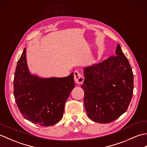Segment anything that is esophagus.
Instances as JSON below:
<instances>
[{
    "mask_svg": "<svg viewBox=\"0 0 147 147\" xmlns=\"http://www.w3.org/2000/svg\"><path fill=\"white\" fill-rule=\"evenodd\" d=\"M74 79L77 84L83 83L84 78L78 71H74Z\"/></svg>",
    "mask_w": 147,
    "mask_h": 147,
    "instance_id": "1",
    "label": "esophagus"
}]
</instances>
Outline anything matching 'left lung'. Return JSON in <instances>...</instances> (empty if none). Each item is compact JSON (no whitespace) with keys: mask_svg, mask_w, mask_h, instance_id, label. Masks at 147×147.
<instances>
[{"mask_svg":"<svg viewBox=\"0 0 147 147\" xmlns=\"http://www.w3.org/2000/svg\"><path fill=\"white\" fill-rule=\"evenodd\" d=\"M82 88L90 119L109 123L125 112L133 93V74L127 59L117 44L115 56L85 67Z\"/></svg>","mask_w":147,"mask_h":147,"instance_id":"1","label":"left lung"}]
</instances>
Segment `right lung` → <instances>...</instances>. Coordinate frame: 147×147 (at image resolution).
Instances as JSON below:
<instances>
[{"label":"right lung","mask_w":147,"mask_h":147,"mask_svg":"<svg viewBox=\"0 0 147 147\" xmlns=\"http://www.w3.org/2000/svg\"><path fill=\"white\" fill-rule=\"evenodd\" d=\"M26 48L17 63L14 78V96L18 107L28 121L42 126L57 123L64 105L75 86L74 73L63 78H42L30 71Z\"/></svg>","instance_id":"right-lung-1"}]
</instances>
